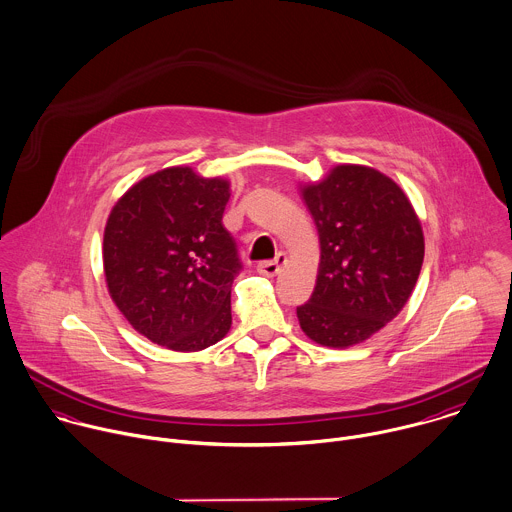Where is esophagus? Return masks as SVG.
<instances>
[{
  "instance_id": "esophagus-1",
  "label": "esophagus",
  "mask_w": 512,
  "mask_h": 512,
  "mask_svg": "<svg viewBox=\"0 0 512 512\" xmlns=\"http://www.w3.org/2000/svg\"><path fill=\"white\" fill-rule=\"evenodd\" d=\"M285 263H287V255H285V253H279L273 261H261V263L257 265V273L263 275V277H275V275L283 269Z\"/></svg>"
}]
</instances>
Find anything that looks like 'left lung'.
<instances>
[{"instance_id":"obj_1","label":"left lung","mask_w":512,"mask_h":512,"mask_svg":"<svg viewBox=\"0 0 512 512\" xmlns=\"http://www.w3.org/2000/svg\"><path fill=\"white\" fill-rule=\"evenodd\" d=\"M317 225L321 261L309 303L297 307L303 333L333 349L363 343L409 301L425 257L421 221L385 173L343 163L301 185Z\"/></svg>"}]
</instances>
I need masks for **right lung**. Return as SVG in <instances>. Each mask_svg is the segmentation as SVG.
<instances>
[{
  "instance_id": "1",
  "label": "right lung",
  "mask_w": 512,
  "mask_h": 512,
  "mask_svg": "<svg viewBox=\"0 0 512 512\" xmlns=\"http://www.w3.org/2000/svg\"><path fill=\"white\" fill-rule=\"evenodd\" d=\"M229 181L191 167L143 177L113 205L103 233L109 295L129 325L171 351H201L231 329L241 271L223 227Z\"/></svg>"
}]
</instances>
